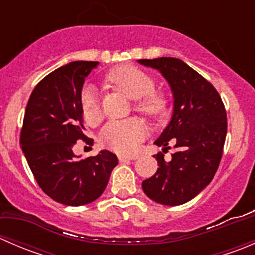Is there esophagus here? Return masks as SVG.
<instances>
[{
  "label": "esophagus",
  "instance_id": "1",
  "mask_svg": "<svg viewBox=\"0 0 255 255\" xmlns=\"http://www.w3.org/2000/svg\"><path fill=\"white\" fill-rule=\"evenodd\" d=\"M137 156L132 155V156H127V155H121L120 156V161H129V160H135Z\"/></svg>",
  "mask_w": 255,
  "mask_h": 255
}]
</instances>
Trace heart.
I'll return each mask as SVG.
<instances>
[{"label":"heart","mask_w":255,"mask_h":255,"mask_svg":"<svg viewBox=\"0 0 255 255\" xmlns=\"http://www.w3.org/2000/svg\"><path fill=\"white\" fill-rule=\"evenodd\" d=\"M107 81L117 90L135 99L134 110L146 117H156L164 112L166 100L161 92L154 90V80L134 66L123 65L113 69L107 75ZM80 106L87 122H99L102 118L101 104L97 91L91 86L82 90ZM145 127L140 121L129 118L112 121L101 133V138L110 148L121 154H132L145 137Z\"/></svg>","instance_id":"heart-1"}]
</instances>
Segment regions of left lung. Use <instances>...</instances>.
<instances>
[{
    "label": "left lung",
    "instance_id": "obj_1",
    "mask_svg": "<svg viewBox=\"0 0 255 255\" xmlns=\"http://www.w3.org/2000/svg\"><path fill=\"white\" fill-rule=\"evenodd\" d=\"M138 63L156 69L170 85L174 97L171 120L154 142L175 153L166 163L158 153V170L142 182L149 199L166 206L190 201L212 181L223 153L227 115L217 90L204 76L176 58L140 59ZM163 149V151H165Z\"/></svg>",
    "mask_w": 255,
    "mask_h": 255
}]
</instances>
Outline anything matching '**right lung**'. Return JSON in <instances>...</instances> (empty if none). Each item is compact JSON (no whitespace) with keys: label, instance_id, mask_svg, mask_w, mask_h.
I'll return each instance as SVG.
<instances>
[{"label":"right lung","instance_id":"1","mask_svg":"<svg viewBox=\"0 0 255 255\" xmlns=\"http://www.w3.org/2000/svg\"><path fill=\"white\" fill-rule=\"evenodd\" d=\"M97 61H73L38 82L25 107L19 143L40 189L66 206L95 201L109 184L116 154L101 150L80 159L74 154L76 140H94L85 134L80 106L85 78Z\"/></svg>","mask_w":255,"mask_h":255}]
</instances>
